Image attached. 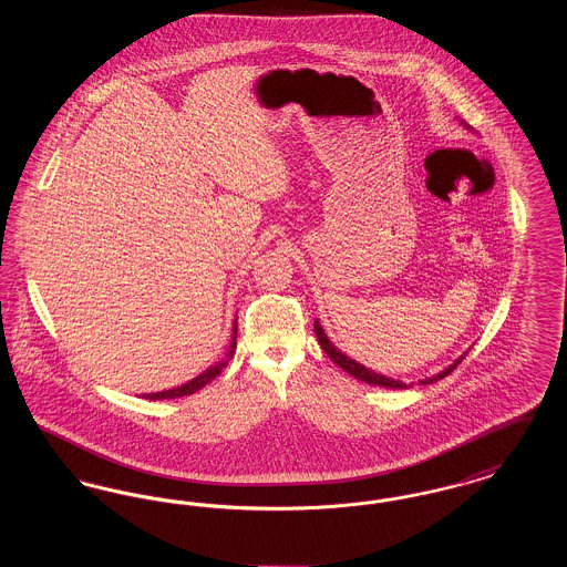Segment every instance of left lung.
<instances>
[{"label": "left lung", "instance_id": "left-lung-1", "mask_svg": "<svg viewBox=\"0 0 567 567\" xmlns=\"http://www.w3.org/2000/svg\"><path fill=\"white\" fill-rule=\"evenodd\" d=\"M315 331H317V338H319V344H321V349L327 352V357L336 363V365H340L344 372H349L351 377L357 378V380H363V382H368V384H378V386H384V389H408V384L402 382V380H393V378L382 377V374H377V372H372V370H368L365 365H361V363H357L354 359L351 357H347L344 352L338 351L331 342H329V338L324 336L323 327L319 324V321L315 323ZM463 361V357H458L457 361L451 365V368H446L444 372H440V374H435L433 378H425V380H421L423 384H430V382H435V380H440V378L446 377V374H451L455 368H457L458 363Z\"/></svg>", "mask_w": 567, "mask_h": 567}]
</instances>
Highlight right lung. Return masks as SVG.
<instances>
[{"label": "right lung", "instance_id": "obj_1", "mask_svg": "<svg viewBox=\"0 0 567 567\" xmlns=\"http://www.w3.org/2000/svg\"><path fill=\"white\" fill-rule=\"evenodd\" d=\"M236 338H238V321H234V333H231V344H229V352L223 361H218L213 368H208L206 372H202L199 377L193 378L189 382L176 386V389H169V391H159V393H144L142 398L146 400H174V398H183V395H193L195 391H199L202 386H206L210 380H215L223 368H227V363L231 361L234 352H236Z\"/></svg>", "mask_w": 567, "mask_h": 567}]
</instances>
